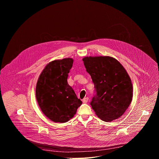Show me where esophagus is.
Here are the masks:
<instances>
[{"instance_id": "34e87169", "label": "esophagus", "mask_w": 159, "mask_h": 159, "mask_svg": "<svg viewBox=\"0 0 159 159\" xmlns=\"http://www.w3.org/2000/svg\"><path fill=\"white\" fill-rule=\"evenodd\" d=\"M88 101H89V98L88 97H86V98H84V99H83V102L84 103H87V102H88Z\"/></svg>"}]
</instances>
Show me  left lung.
Returning a JSON list of instances; mask_svg holds the SVG:
<instances>
[{"mask_svg":"<svg viewBox=\"0 0 159 159\" xmlns=\"http://www.w3.org/2000/svg\"><path fill=\"white\" fill-rule=\"evenodd\" d=\"M82 60L96 91L90 102L96 115L106 122L119 118L133 98V85L126 70L111 57H86Z\"/></svg>","mask_w":159,"mask_h":159,"instance_id":"obj_1","label":"left lung"}]
</instances>
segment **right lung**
<instances>
[{"label": "right lung", "instance_id": "1", "mask_svg": "<svg viewBox=\"0 0 159 159\" xmlns=\"http://www.w3.org/2000/svg\"><path fill=\"white\" fill-rule=\"evenodd\" d=\"M74 60H55L44 67L36 87V98L43 114L55 123L69 121L82 102L67 82Z\"/></svg>", "mask_w": 159, "mask_h": 159}]
</instances>
